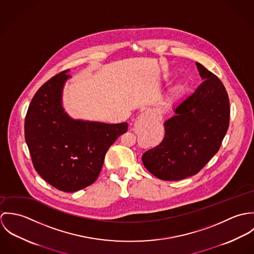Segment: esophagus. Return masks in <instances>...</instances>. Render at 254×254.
<instances>
[{"label":"esophagus","instance_id":"34e87169","mask_svg":"<svg viewBox=\"0 0 254 254\" xmlns=\"http://www.w3.org/2000/svg\"><path fill=\"white\" fill-rule=\"evenodd\" d=\"M145 113H143V114H142V115H141V119H143V118H144V117H145Z\"/></svg>","mask_w":254,"mask_h":254}]
</instances>
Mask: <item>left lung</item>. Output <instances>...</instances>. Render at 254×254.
<instances>
[{
	"label": "left lung",
	"mask_w": 254,
	"mask_h": 254,
	"mask_svg": "<svg viewBox=\"0 0 254 254\" xmlns=\"http://www.w3.org/2000/svg\"><path fill=\"white\" fill-rule=\"evenodd\" d=\"M195 64L203 82L164 122L162 142L142 155L145 168L164 181L200 171L217 153L229 128L230 103L224 85L202 64Z\"/></svg>",
	"instance_id": "obj_1"
}]
</instances>
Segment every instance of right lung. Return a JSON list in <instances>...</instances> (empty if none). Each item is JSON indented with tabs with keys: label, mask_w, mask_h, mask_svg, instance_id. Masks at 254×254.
Here are the masks:
<instances>
[{
	"label": "right lung",
	"mask_w": 254,
	"mask_h": 254,
	"mask_svg": "<svg viewBox=\"0 0 254 254\" xmlns=\"http://www.w3.org/2000/svg\"><path fill=\"white\" fill-rule=\"evenodd\" d=\"M68 71L57 74L37 91L24 134L38 174L56 189L73 192L97 180L109 146L127 132L128 124L71 118L63 107Z\"/></svg>",
	"instance_id": "add662e5"
}]
</instances>
